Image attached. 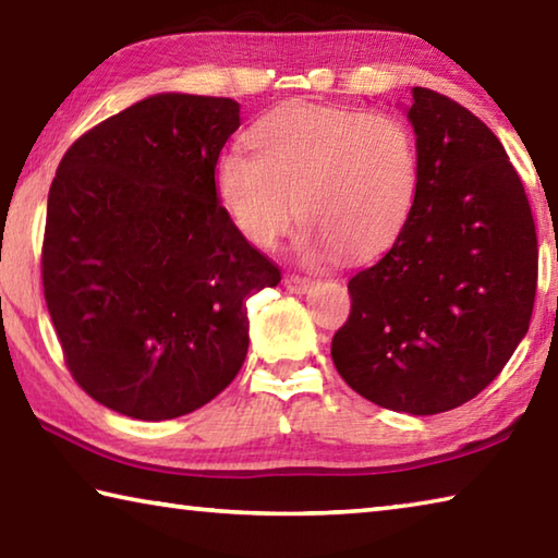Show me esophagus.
<instances>
[{
  "label": "esophagus",
  "mask_w": 558,
  "mask_h": 558,
  "mask_svg": "<svg viewBox=\"0 0 558 558\" xmlns=\"http://www.w3.org/2000/svg\"><path fill=\"white\" fill-rule=\"evenodd\" d=\"M286 288L290 290V292H307L310 288H313V280L310 278H302V276H288L286 278Z\"/></svg>",
  "instance_id": "34e87169"
}]
</instances>
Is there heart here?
Segmentation results:
<instances>
[{
  "label": "heart",
  "mask_w": 558,
  "mask_h": 558,
  "mask_svg": "<svg viewBox=\"0 0 558 558\" xmlns=\"http://www.w3.org/2000/svg\"><path fill=\"white\" fill-rule=\"evenodd\" d=\"M253 153L216 159L219 202L258 248H276L307 223L302 251L364 260L389 248L409 223L421 184L411 128L389 112L292 106L251 132Z\"/></svg>",
  "instance_id": "b5f03b06"
}]
</instances>
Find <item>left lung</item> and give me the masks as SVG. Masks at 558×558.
Listing matches in <instances>:
<instances>
[{
	"label": "left lung",
	"instance_id": "8db88e82",
	"mask_svg": "<svg viewBox=\"0 0 558 558\" xmlns=\"http://www.w3.org/2000/svg\"><path fill=\"white\" fill-rule=\"evenodd\" d=\"M421 184L409 223L349 280L332 339L342 379L381 409H458L505 369L529 329L539 248L502 143L460 102L413 88Z\"/></svg>",
	"mask_w": 558,
	"mask_h": 558
}]
</instances>
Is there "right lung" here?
<instances>
[{
  "instance_id": "1",
  "label": "right lung",
  "mask_w": 558,
  "mask_h": 558,
  "mask_svg": "<svg viewBox=\"0 0 558 558\" xmlns=\"http://www.w3.org/2000/svg\"><path fill=\"white\" fill-rule=\"evenodd\" d=\"M231 98L159 93L75 140L49 189L44 298L75 384L137 421L192 413L248 352L245 300L280 268L243 239L214 167Z\"/></svg>"
}]
</instances>
